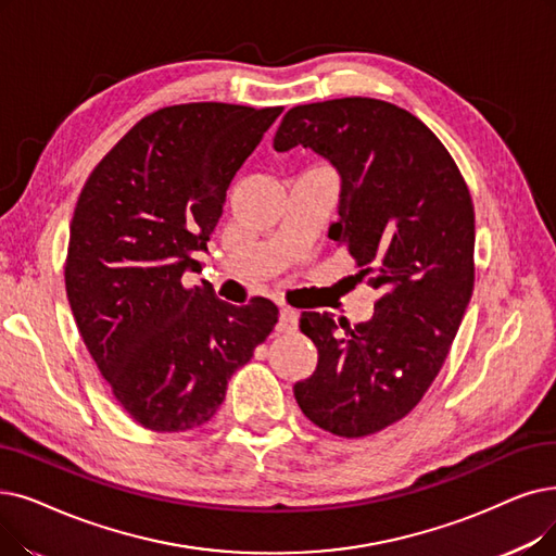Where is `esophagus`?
<instances>
[{
    "label": "esophagus",
    "mask_w": 556,
    "mask_h": 556,
    "mask_svg": "<svg viewBox=\"0 0 556 556\" xmlns=\"http://www.w3.org/2000/svg\"><path fill=\"white\" fill-rule=\"evenodd\" d=\"M295 329H298V311L291 308V306H281L275 331L277 333H288V331H295Z\"/></svg>",
    "instance_id": "34e87169"
}]
</instances>
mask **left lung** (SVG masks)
<instances>
[{"instance_id": "8db88e82", "label": "left lung", "mask_w": 556, "mask_h": 556, "mask_svg": "<svg viewBox=\"0 0 556 556\" xmlns=\"http://www.w3.org/2000/svg\"><path fill=\"white\" fill-rule=\"evenodd\" d=\"M298 144L341 175L329 238L379 298L372 318L358 325L302 313L300 329L318 348V366L293 391L313 425L361 439L402 420L445 364L475 286L472 198L445 144L389 102L295 106L273 148Z\"/></svg>"}]
</instances>
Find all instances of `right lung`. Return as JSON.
<instances>
[{"label":"right lung","instance_id":"1","mask_svg":"<svg viewBox=\"0 0 556 556\" xmlns=\"http://www.w3.org/2000/svg\"><path fill=\"white\" fill-rule=\"evenodd\" d=\"M283 106L223 102L144 115L94 165L70 225L65 291L119 406L144 429L188 431L218 412L231 375L277 325L265 298L233 306L200 273L227 188Z\"/></svg>","mask_w":556,"mask_h":556}]
</instances>
